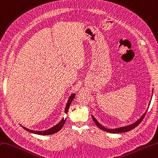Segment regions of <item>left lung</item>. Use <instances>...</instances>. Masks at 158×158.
<instances>
[{"label":"left lung","mask_w":158,"mask_h":158,"mask_svg":"<svg viewBox=\"0 0 158 158\" xmlns=\"http://www.w3.org/2000/svg\"><path fill=\"white\" fill-rule=\"evenodd\" d=\"M146 113H147V112H145L143 116H142V117H141L140 119H139L138 120H137V121L135 122V123H134V124L130 125H129V126L123 127H119V128L113 129H107L106 127H104L102 126L100 124V123L97 121V119H96L92 115V119H93V120H94V122L95 123V124L97 125V127H98V128L102 129V130H103L105 131H107V132H109V133H113V134H116V133H123V132H127V131H131V130H132L133 129H134L135 127H136L142 122V120H143L144 117L145 116V115H146Z\"/></svg>","instance_id":"1"}]
</instances>
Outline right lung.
I'll return each instance as SVG.
<instances>
[{
  "label": "right lung",
  "instance_id": "1",
  "mask_svg": "<svg viewBox=\"0 0 158 158\" xmlns=\"http://www.w3.org/2000/svg\"><path fill=\"white\" fill-rule=\"evenodd\" d=\"M75 97V94H71V96L69 97V99L67 102L66 107H65V113H66V114L68 113V111H69L71 102L73 101V100L74 99ZM66 118H62V119H61V121L58 123V124H57L55 126L52 127V128L49 129H48V130H46V131H33V130H30V129L24 127H23V126H22V127H23V129H25V130L29 131L31 133H33V134H38V135H51V134H55V133H57V131H60L61 128H62V127L65 124V123H66Z\"/></svg>",
  "mask_w": 158,
  "mask_h": 158
}]
</instances>
